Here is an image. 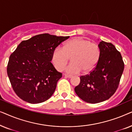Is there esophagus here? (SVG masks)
Returning a JSON list of instances; mask_svg holds the SVG:
<instances>
[{
  "label": "esophagus",
  "instance_id": "esophagus-1",
  "mask_svg": "<svg viewBox=\"0 0 132 132\" xmlns=\"http://www.w3.org/2000/svg\"><path fill=\"white\" fill-rule=\"evenodd\" d=\"M64 76H65V77H68V78H71V77H72V76H71V75H67V74H64Z\"/></svg>",
  "mask_w": 132,
  "mask_h": 132
}]
</instances>
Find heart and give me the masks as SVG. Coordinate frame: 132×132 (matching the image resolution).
<instances>
[{"label":"heart","mask_w":132,"mask_h":132,"mask_svg":"<svg viewBox=\"0 0 132 132\" xmlns=\"http://www.w3.org/2000/svg\"><path fill=\"white\" fill-rule=\"evenodd\" d=\"M100 56V50L97 44L83 38L70 39L64 43L62 48L54 49L51 61L57 71H62L69 58L71 63L66 68L69 73L88 74L96 67Z\"/></svg>","instance_id":"obj_1"}]
</instances>
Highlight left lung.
<instances>
[{
	"label": "left lung",
	"mask_w": 132,
	"mask_h": 132,
	"mask_svg": "<svg viewBox=\"0 0 132 132\" xmlns=\"http://www.w3.org/2000/svg\"><path fill=\"white\" fill-rule=\"evenodd\" d=\"M98 46L100 56L96 67L89 75L80 76V84L75 88L76 94L89 103L104 102L112 96L124 68L121 55L112 43L102 41Z\"/></svg>",
	"instance_id": "obj_1"
}]
</instances>
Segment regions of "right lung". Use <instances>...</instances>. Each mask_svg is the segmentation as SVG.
Returning <instances> with one entry per match:
<instances>
[{
    "label": "right lung",
    "instance_id": "right-lung-1",
    "mask_svg": "<svg viewBox=\"0 0 132 132\" xmlns=\"http://www.w3.org/2000/svg\"><path fill=\"white\" fill-rule=\"evenodd\" d=\"M68 38L43 34L21 41L10 55L7 65L9 79L18 97L37 104L53 95L62 75L50 62L52 53Z\"/></svg>",
    "mask_w": 132,
    "mask_h": 132
}]
</instances>
